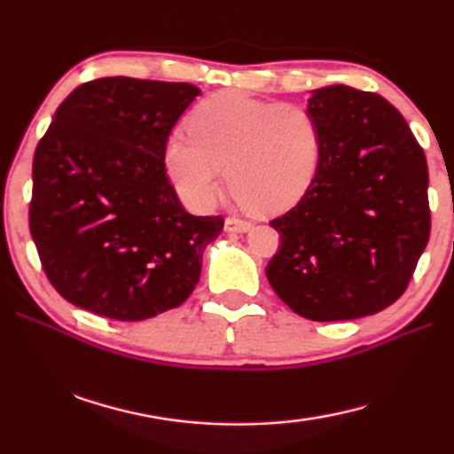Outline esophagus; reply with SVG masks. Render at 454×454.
Instances as JSON below:
<instances>
[{
    "mask_svg": "<svg viewBox=\"0 0 454 454\" xmlns=\"http://www.w3.org/2000/svg\"><path fill=\"white\" fill-rule=\"evenodd\" d=\"M252 228V224L248 220H242L238 216H230L226 218V230L228 232H248V230Z\"/></svg>",
    "mask_w": 454,
    "mask_h": 454,
    "instance_id": "esophagus-1",
    "label": "esophagus"
}]
</instances>
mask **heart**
I'll return each instance as SVG.
<instances>
[{
  "label": "heart",
  "mask_w": 454,
  "mask_h": 454,
  "mask_svg": "<svg viewBox=\"0 0 454 454\" xmlns=\"http://www.w3.org/2000/svg\"><path fill=\"white\" fill-rule=\"evenodd\" d=\"M190 136L166 144V170L190 206L208 210L224 186L260 214L301 202L318 174L322 137L301 104L218 91L192 112Z\"/></svg>",
  "instance_id": "obj_1"
}]
</instances>
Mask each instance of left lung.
Listing matches in <instances>:
<instances>
[{
	"instance_id": "obj_1",
	"label": "left lung",
	"mask_w": 454,
	"mask_h": 454,
	"mask_svg": "<svg viewBox=\"0 0 454 454\" xmlns=\"http://www.w3.org/2000/svg\"><path fill=\"white\" fill-rule=\"evenodd\" d=\"M318 174L274 218L278 252L266 276L284 304L317 322L387 309L409 286L430 234L425 152L396 107L348 86L312 91Z\"/></svg>"
}]
</instances>
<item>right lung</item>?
Listing matches in <instances>:
<instances>
[{
    "label": "right lung",
    "instance_id": "add662e5",
    "mask_svg": "<svg viewBox=\"0 0 454 454\" xmlns=\"http://www.w3.org/2000/svg\"><path fill=\"white\" fill-rule=\"evenodd\" d=\"M200 90L99 78L56 110L34 153L29 232L51 286L99 317L136 322L192 294L222 216H192L166 176L172 128Z\"/></svg>",
    "mask_w": 454,
    "mask_h": 454
}]
</instances>
